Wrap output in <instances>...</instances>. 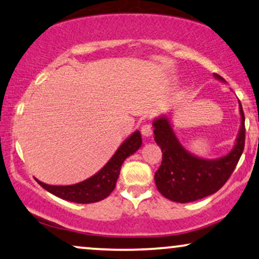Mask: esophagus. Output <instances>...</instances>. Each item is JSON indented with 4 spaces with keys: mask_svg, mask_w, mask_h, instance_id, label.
Returning <instances> with one entry per match:
<instances>
[{
    "mask_svg": "<svg viewBox=\"0 0 259 259\" xmlns=\"http://www.w3.org/2000/svg\"><path fill=\"white\" fill-rule=\"evenodd\" d=\"M141 133H142V135L145 137L152 136V134H153L152 125H150L149 123H145L142 126H141Z\"/></svg>",
    "mask_w": 259,
    "mask_h": 259,
    "instance_id": "esophagus-1",
    "label": "esophagus"
}]
</instances>
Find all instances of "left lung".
I'll use <instances>...</instances> for the list:
<instances>
[{"instance_id":"obj_1","label":"left lung","mask_w":259,"mask_h":259,"mask_svg":"<svg viewBox=\"0 0 259 259\" xmlns=\"http://www.w3.org/2000/svg\"><path fill=\"white\" fill-rule=\"evenodd\" d=\"M219 81L226 82L220 75ZM240 127L230 153L218 159L199 158L182 145L172 127L169 114L153 120L154 140L162 152V161L155 172L156 188L171 201L189 203L210 196L228 181L243 154L245 146V116L239 101Z\"/></svg>"}]
</instances>
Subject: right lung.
I'll use <instances>...</instances> for the list:
<instances>
[{"label": "right lung", "mask_w": 259, "mask_h": 259, "mask_svg": "<svg viewBox=\"0 0 259 259\" xmlns=\"http://www.w3.org/2000/svg\"><path fill=\"white\" fill-rule=\"evenodd\" d=\"M141 146H142V137H141L139 130H136L126 140L123 141V143L118 147L112 158L106 162V165L100 171L77 184L49 185L38 179L35 181L50 194L65 199V201L81 203V204L99 202L101 199L106 198L113 191L124 160L137 152Z\"/></svg>", "instance_id": "add662e5"}]
</instances>
